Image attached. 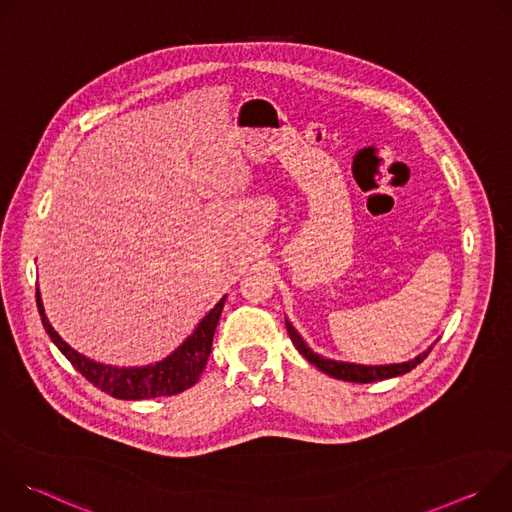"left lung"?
<instances>
[{
    "mask_svg": "<svg viewBox=\"0 0 512 512\" xmlns=\"http://www.w3.org/2000/svg\"><path fill=\"white\" fill-rule=\"evenodd\" d=\"M285 328H287V334H289L291 342H294V346L300 350L302 356H306V360L316 364V367L322 373H326V375H330L334 379H340V381H350V383H375V381H385V379H393V377L405 375L411 369H415L417 364L433 348V344H431L427 350H423L421 354H417L415 358L405 360V362H393V364H356V362H344V360L326 358V356L314 352L306 344V340L300 336V332L294 326H291L289 320H285Z\"/></svg>",
    "mask_w": 512,
    "mask_h": 512,
    "instance_id": "8db88e82",
    "label": "left lung"
}]
</instances>
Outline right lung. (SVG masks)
<instances>
[{
    "instance_id": "add662e5",
    "label": "right lung",
    "mask_w": 512,
    "mask_h": 512,
    "mask_svg": "<svg viewBox=\"0 0 512 512\" xmlns=\"http://www.w3.org/2000/svg\"><path fill=\"white\" fill-rule=\"evenodd\" d=\"M225 300L227 296L218 300V304L198 322L196 330L166 358L152 364H145V367H113V364L91 360L89 356L68 346L58 336V332L52 328V324L46 318L40 289L36 287L38 312L50 340L58 346V350L70 360L72 367H75L87 381H91L95 387H99L107 395L115 399H125V401L176 395L196 385L210 356L212 336H214L218 318H221V312L225 308Z\"/></svg>"
}]
</instances>
